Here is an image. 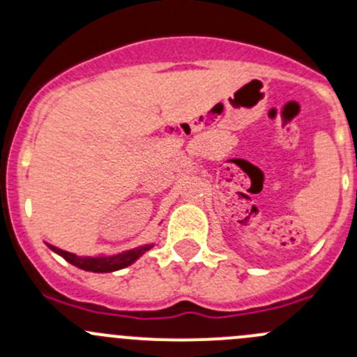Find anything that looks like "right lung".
Returning <instances> with one entry per match:
<instances>
[{
  "mask_svg": "<svg viewBox=\"0 0 357 357\" xmlns=\"http://www.w3.org/2000/svg\"><path fill=\"white\" fill-rule=\"evenodd\" d=\"M53 252H56L59 255H62L67 262H70L72 266L79 269H84V271H93V273H112V271H119V269H124L128 266H131L132 262L138 261L146 250L153 247V243H146V245H139L136 248H131V250H124L121 254L115 255H75L70 254V252L62 250V248L50 245L46 243Z\"/></svg>",
  "mask_w": 357,
  "mask_h": 357,
  "instance_id": "obj_1",
  "label": "right lung"
}]
</instances>
